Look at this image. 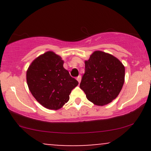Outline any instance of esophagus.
<instances>
[{"label":"esophagus","instance_id":"esophagus-1","mask_svg":"<svg viewBox=\"0 0 151 151\" xmlns=\"http://www.w3.org/2000/svg\"><path fill=\"white\" fill-rule=\"evenodd\" d=\"M81 77L80 75L79 76H78V77H77V80L78 81V82L79 83H80V81H81Z\"/></svg>","mask_w":151,"mask_h":151}]
</instances>
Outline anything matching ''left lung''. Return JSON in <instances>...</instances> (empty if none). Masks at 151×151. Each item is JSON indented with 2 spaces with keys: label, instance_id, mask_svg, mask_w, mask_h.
<instances>
[{
  "label": "left lung",
  "instance_id": "obj_1",
  "mask_svg": "<svg viewBox=\"0 0 151 151\" xmlns=\"http://www.w3.org/2000/svg\"><path fill=\"white\" fill-rule=\"evenodd\" d=\"M125 67L116 58L95 51L85 61L80 88L93 104L104 106L115 99L124 83Z\"/></svg>",
  "mask_w": 151,
  "mask_h": 151
}]
</instances>
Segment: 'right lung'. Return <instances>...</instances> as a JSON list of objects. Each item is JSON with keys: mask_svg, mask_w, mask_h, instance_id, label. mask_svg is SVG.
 Here are the masks:
<instances>
[{"mask_svg": "<svg viewBox=\"0 0 151 151\" xmlns=\"http://www.w3.org/2000/svg\"><path fill=\"white\" fill-rule=\"evenodd\" d=\"M63 64L61 57L48 51L34 60L27 70V84L31 93L47 109L62 108L79 84Z\"/></svg>", "mask_w": 151, "mask_h": 151, "instance_id": "add662e5", "label": "right lung"}]
</instances>
